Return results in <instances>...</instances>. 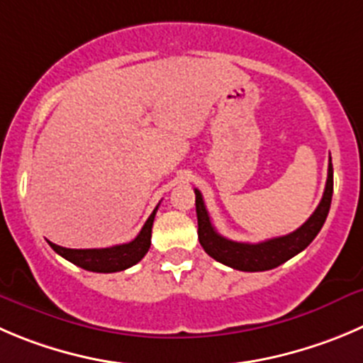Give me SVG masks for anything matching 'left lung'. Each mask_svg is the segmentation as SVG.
I'll return each instance as SVG.
<instances>
[{"mask_svg": "<svg viewBox=\"0 0 363 363\" xmlns=\"http://www.w3.org/2000/svg\"><path fill=\"white\" fill-rule=\"evenodd\" d=\"M194 192L196 213H198V237L203 250L213 260L220 262V264L228 265V267L237 269V271H269V269L278 267V265L285 264V262L291 260L298 253H301L320 231L328 217V212H330L331 196H333V165H331L330 158L323 199H320L315 212L308 217V220L296 231L289 233V235L274 237V239L264 240V242L258 244L235 242V240H230L226 237L219 235L216 228H213L212 220H210L208 212H206L201 192L198 189H194Z\"/></svg>", "mask_w": 363, "mask_h": 363, "instance_id": "1", "label": "left lung"}]
</instances>
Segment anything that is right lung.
Here are the masks:
<instances>
[{"instance_id": "1", "label": "right lung", "mask_w": 363, "mask_h": 363, "mask_svg": "<svg viewBox=\"0 0 363 363\" xmlns=\"http://www.w3.org/2000/svg\"><path fill=\"white\" fill-rule=\"evenodd\" d=\"M158 206L153 210L150 217H147L146 224L143 226L139 235L128 244H119V246L112 247H101V250H69V247L57 246V244L50 242L55 253L64 257L71 264L78 265V267L85 269V271L92 272H117L124 271V269L132 267L137 262L144 258L151 246V228H153L155 213H157Z\"/></svg>"}]
</instances>
